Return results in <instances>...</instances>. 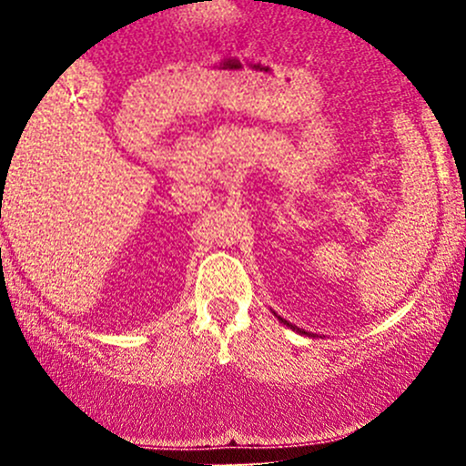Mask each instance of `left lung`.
I'll list each match as a JSON object with an SVG mask.
<instances>
[{
    "label": "left lung",
    "mask_w": 466,
    "mask_h": 466,
    "mask_svg": "<svg viewBox=\"0 0 466 466\" xmlns=\"http://www.w3.org/2000/svg\"><path fill=\"white\" fill-rule=\"evenodd\" d=\"M278 319H280V322H282V324H287V326H289V329H293V330H298V333H304V330H302V329H298V326H293V324H289V322H287V319H282V318H278Z\"/></svg>",
    "instance_id": "1"
}]
</instances>
